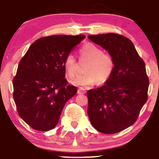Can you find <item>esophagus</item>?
<instances>
[{"label": "esophagus", "mask_w": 159, "mask_h": 159, "mask_svg": "<svg viewBox=\"0 0 159 159\" xmlns=\"http://www.w3.org/2000/svg\"><path fill=\"white\" fill-rule=\"evenodd\" d=\"M78 94H84V93H86V90L84 88H79L78 90Z\"/></svg>", "instance_id": "34e87169"}]
</instances>
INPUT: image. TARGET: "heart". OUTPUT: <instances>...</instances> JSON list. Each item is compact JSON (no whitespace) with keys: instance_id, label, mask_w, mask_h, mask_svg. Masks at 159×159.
<instances>
[{"instance_id":"obj_1","label":"heart","mask_w":159,"mask_h":159,"mask_svg":"<svg viewBox=\"0 0 159 159\" xmlns=\"http://www.w3.org/2000/svg\"><path fill=\"white\" fill-rule=\"evenodd\" d=\"M83 58L88 60L89 63L84 69L85 73L79 75L71 81L72 84L80 87L93 85L96 81L105 83L110 78L114 67L112 57L105 54L97 45L87 43L80 50ZM63 66L69 78H73L77 72V63L73 54H69L66 57Z\"/></svg>"}]
</instances>
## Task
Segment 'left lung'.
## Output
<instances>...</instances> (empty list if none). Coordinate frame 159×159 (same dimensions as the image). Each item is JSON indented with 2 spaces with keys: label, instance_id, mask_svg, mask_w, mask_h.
<instances>
[{
  "label": "left lung",
  "instance_id": "1",
  "mask_svg": "<svg viewBox=\"0 0 159 159\" xmlns=\"http://www.w3.org/2000/svg\"><path fill=\"white\" fill-rule=\"evenodd\" d=\"M88 38L109 53L114 67L105 85L87 91V114L98 132L115 134L135 123L147 102L149 79L145 63L125 36L110 33Z\"/></svg>",
  "mask_w": 159,
  "mask_h": 159
}]
</instances>
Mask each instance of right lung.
Listing matches in <instances>:
<instances>
[{
    "label": "right lung",
    "mask_w": 159,
    "mask_h": 159,
    "mask_svg": "<svg viewBox=\"0 0 159 159\" xmlns=\"http://www.w3.org/2000/svg\"><path fill=\"white\" fill-rule=\"evenodd\" d=\"M86 36L54 35L36 40L19 62L13 98L19 116L41 132L53 129L65 104L77 93L65 78L64 60Z\"/></svg>",
    "instance_id": "right-lung-1"
}]
</instances>
